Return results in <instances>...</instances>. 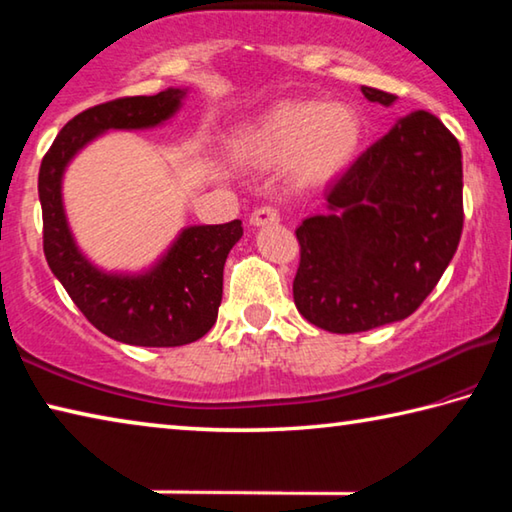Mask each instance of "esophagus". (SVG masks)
I'll return each mask as SVG.
<instances>
[{
  "instance_id": "34e87169",
  "label": "esophagus",
  "mask_w": 512,
  "mask_h": 512,
  "mask_svg": "<svg viewBox=\"0 0 512 512\" xmlns=\"http://www.w3.org/2000/svg\"><path fill=\"white\" fill-rule=\"evenodd\" d=\"M277 221H280V212H277L271 205L257 207V210L250 214V223H253L255 228H264V225H271Z\"/></svg>"
}]
</instances>
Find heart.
<instances>
[{"label": "heart", "instance_id": "1", "mask_svg": "<svg viewBox=\"0 0 512 512\" xmlns=\"http://www.w3.org/2000/svg\"><path fill=\"white\" fill-rule=\"evenodd\" d=\"M366 126L348 103L282 101L232 137V153L248 167L293 160L302 180H327L361 151Z\"/></svg>", "mask_w": 512, "mask_h": 512}]
</instances>
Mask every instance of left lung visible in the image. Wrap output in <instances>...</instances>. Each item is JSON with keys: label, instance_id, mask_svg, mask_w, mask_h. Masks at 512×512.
<instances>
[{"label": "left lung", "instance_id": "1", "mask_svg": "<svg viewBox=\"0 0 512 512\" xmlns=\"http://www.w3.org/2000/svg\"><path fill=\"white\" fill-rule=\"evenodd\" d=\"M393 106L395 94L361 88ZM298 225L293 300L311 325L368 332L411 316L452 262L463 230L461 146L427 110L400 117Z\"/></svg>", "mask_w": 512, "mask_h": 512}]
</instances>
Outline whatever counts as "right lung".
Masks as SVG:
<instances>
[{
  "label": "right lung",
  "mask_w": 512,
  "mask_h": 512,
  "mask_svg": "<svg viewBox=\"0 0 512 512\" xmlns=\"http://www.w3.org/2000/svg\"><path fill=\"white\" fill-rule=\"evenodd\" d=\"M187 88L126 97L83 110L40 164L45 257L83 316L110 339L142 348H176L210 332L223 296V266L244 235L241 221L187 225L144 271H106L76 244L63 203V176L85 146L110 131L158 128L183 108Z\"/></svg>",
  "instance_id": "obj_1"
}]
</instances>
